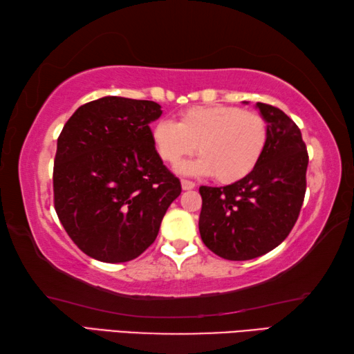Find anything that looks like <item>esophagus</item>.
I'll list each match as a JSON object with an SVG mask.
<instances>
[{
	"instance_id": "obj_1",
	"label": "esophagus",
	"mask_w": 354,
	"mask_h": 354,
	"mask_svg": "<svg viewBox=\"0 0 354 354\" xmlns=\"http://www.w3.org/2000/svg\"><path fill=\"white\" fill-rule=\"evenodd\" d=\"M181 185H183V190H192V189H195V183L189 181V179H181Z\"/></svg>"
}]
</instances>
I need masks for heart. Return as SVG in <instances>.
Wrapping results in <instances>:
<instances>
[{"instance_id": "obj_1", "label": "heart", "mask_w": 354, "mask_h": 354, "mask_svg": "<svg viewBox=\"0 0 354 354\" xmlns=\"http://www.w3.org/2000/svg\"><path fill=\"white\" fill-rule=\"evenodd\" d=\"M267 137L262 115L226 104L189 107L181 112L178 123L162 118L151 129L160 159L176 164L198 149L200 158L178 165V170L184 175H215L223 184L241 181L254 170Z\"/></svg>"}]
</instances>
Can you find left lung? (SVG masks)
<instances>
[{
    "instance_id": "8db88e82",
    "label": "left lung",
    "mask_w": 354,
    "mask_h": 354,
    "mask_svg": "<svg viewBox=\"0 0 354 354\" xmlns=\"http://www.w3.org/2000/svg\"><path fill=\"white\" fill-rule=\"evenodd\" d=\"M268 137L254 170L225 187L201 185L200 234L227 261L268 253L289 236L306 194L308 149L301 131L278 107L256 103Z\"/></svg>"
}]
</instances>
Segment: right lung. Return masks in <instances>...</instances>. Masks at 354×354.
<instances>
[{"mask_svg": "<svg viewBox=\"0 0 354 354\" xmlns=\"http://www.w3.org/2000/svg\"><path fill=\"white\" fill-rule=\"evenodd\" d=\"M154 101L103 97L77 107L57 139L55 209L71 241L101 262H128L156 237L181 183L153 145Z\"/></svg>", "mask_w": 354, "mask_h": 354, "instance_id": "obj_1", "label": "right lung"}]
</instances>
